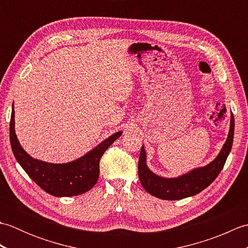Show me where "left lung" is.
<instances>
[{
    "label": "left lung",
    "mask_w": 248,
    "mask_h": 248,
    "mask_svg": "<svg viewBox=\"0 0 248 248\" xmlns=\"http://www.w3.org/2000/svg\"><path fill=\"white\" fill-rule=\"evenodd\" d=\"M234 118L231 114L230 130L227 140L217 159L204 167L193 170L178 178H162L152 172L146 164V152L141 147L139 160V178L141 186L149 194L165 200H179L194 196L208 187L222 171L232 147Z\"/></svg>",
    "instance_id": "1"
}]
</instances>
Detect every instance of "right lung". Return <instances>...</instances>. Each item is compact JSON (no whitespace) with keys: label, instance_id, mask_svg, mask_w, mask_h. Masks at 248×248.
<instances>
[{"label":"right lung","instance_id":"add662e5","mask_svg":"<svg viewBox=\"0 0 248 248\" xmlns=\"http://www.w3.org/2000/svg\"><path fill=\"white\" fill-rule=\"evenodd\" d=\"M121 133L119 131L110 135L96 148L76 161L65 164H51L33 159L21 147L15 133L14 105L9 124L10 145L16 160L37 186L56 197L77 196L92 189L99 178L100 159Z\"/></svg>","mask_w":248,"mask_h":248}]
</instances>
